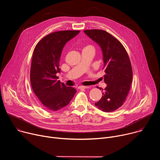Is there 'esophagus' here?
<instances>
[{"mask_svg":"<svg viewBox=\"0 0 160 160\" xmlns=\"http://www.w3.org/2000/svg\"><path fill=\"white\" fill-rule=\"evenodd\" d=\"M90 87H88V86H79L78 87V89H85V88H90Z\"/></svg>","mask_w":160,"mask_h":160,"instance_id":"esophagus-1","label":"esophagus"}]
</instances>
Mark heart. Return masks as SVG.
Returning a JSON list of instances; mask_svg holds the SVG:
<instances>
[{
  "label": "heart",
  "mask_w": 160,
  "mask_h": 160,
  "mask_svg": "<svg viewBox=\"0 0 160 160\" xmlns=\"http://www.w3.org/2000/svg\"><path fill=\"white\" fill-rule=\"evenodd\" d=\"M88 46H90V45H88Z\"/></svg>",
  "instance_id": "1"
}]
</instances>
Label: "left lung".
<instances>
[{
    "label": "left lung",
    "instance_id": "left-lung-1",
    "mask_svg": "<svg viewBox=\"0 0 160 160\" xmlns=\"http://www.w3.org/2000/svg\"><path fill=\"white\" fill-rule=\"evenodd\" d=\"M84 32L100 45L103 55L107 87L95 105L102 111H114L123 104L131 87L133 74L129 56L122 43L107 32L94 29Z\"/></svg>",
    "mask_w": 160,
    "mask_h": 160
}]
</instances>
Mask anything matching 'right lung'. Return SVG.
I'll return each mask as SVG.
<instances>
[{
  "label": "right lung",
  "instance_id": "add662e5",
  "mask_svg": "<svg viewBox=\"0 0 160 160\" xmlns=\"http://www.w3.org/2000/svg\"><path fill=\"white\" fill-rule=\"evenodd\" d=\"M79 30H63L42 38L33 51L30 68V82L33 92L42 106L56 111L70 103L76 89L66 87L58 80L60 73L59 59L67 42L79 33Z\"/></svg>",
  "mask_w": 160,
  "mask_h": 160
}]
</instances>
